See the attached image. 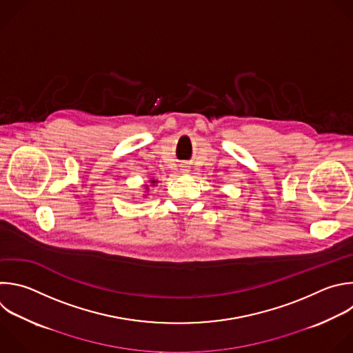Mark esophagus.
Returning <instances> with one entry per match:
<instances>
[{
  "label": "esophagus",
  "mask_w": 353,
  "mask_h": 353,
  "mask_svg": "<svg viewBox=\"0 0 353 353\" xmlns=\"http://www.w3.org/2000/svg\"><path fill=\"white\" fill-rule=\"evenodd\" d=\"M180 170H181V173H188V165H187V163H183Z\"/></svg>",
  "instance_id": "obj_1"
}]
</instances>
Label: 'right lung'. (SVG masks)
Masks as SVG:
<instances>
[{
    "mask_svg": "<svg viewBox=\"0 0 353 353\" xmlns=\"http://www.w3.org/2000/svg\"><path fill=\"white\" fill-rule=\"evenodd\" d=\"M150 181H151V184H152V185H155V184L158 183V181H157V180H154V179H152V180H150ZM145 187H148V185H145ZM147 190H148V188H147Z\"/></svg>",
    "mask_w": 353,
    "mask_h": 353,
    "instance_id": "1",
    "label": "right lung"
}]
</instances>
